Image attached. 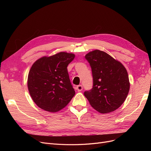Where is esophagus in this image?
<instances>
[{
	"label": "esophagus",
	"mask_w": 151,
	"mask_h": 151,
	"mask_svg": "<svg viewBox=\"0 0 151 151\" xmlns=\"http://www.w3.org/2000/svg\"><path fill=\"white\" fill-rule=\"evenodd\" d=\"M83 86H82V85L77 86V87H76V89L78 91H81L82 90H83Z\"/></svg>",
	"instance_id": "esophagus-1"
}]
</instances>
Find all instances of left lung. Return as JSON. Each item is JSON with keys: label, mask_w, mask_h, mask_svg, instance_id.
Returning <instances> with one entry per match:
<instances>
[{"label": "left lung", "mask_w": 151, "mask_h": 151, "mask_svg": "<svg viewBox=\"0 0 151 151\" xmlns=\"http://www.w3.org/2000/svg\"><path fill=\"white\" fill-rule=\"evenodd\" d=\"M93 77V88L84 94L90 104L104 114L116 110L124 103L130 89L127 71L122 63L106 52L95 50L86 55Z\"/></svg>", "instance_id": "8db88e82"}]
</instances>
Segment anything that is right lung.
<instances>
[{"instance_id": "right-lung-1", "label": "right lung", "mask_w": 151, "mask_h": 151, "mask_svg": "<svg viewBox=\"0 0 151 151\" xmlns=\"http://www.w3.org/2000/svg\"><path fill=\"white\" fill-rule=\"evenodd\" d=\"M75 55L60 52L43 57L32 65L28 77V88L32 99L38 107L49 112L65 108L75 95L67 66Z\"/></svg>"}]
</instances>
